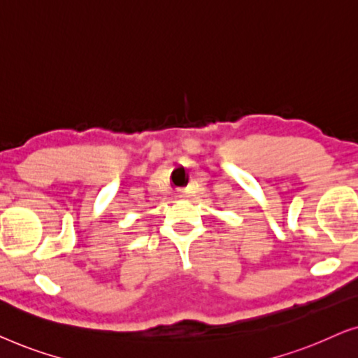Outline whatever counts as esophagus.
<instances>
[{
  "label": "esophagus",
  "instance_id": "1",
  "mask_svg": "<svg viewBox=\"0 0 358 358\" xmlns=\"http://www.w3.org/2000/svg\"><path fill=\"white\" fill-rule=\"evenodd\" d=\"M177 198H180V199H186V198H189V193H188V191H183V189H181V191H178V193H177Z\"/></svg>",
  "mask_w": 358,
  "mask_h": 358
}]
</instances>
